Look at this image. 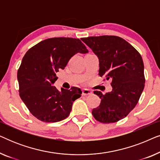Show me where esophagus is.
<instances>
[{
	"label": "esophagus",
	"instance_id": "obj_1",
	"mask_svg": "<svg viewBox=\"0 0 160 160\" xmlns=\"http://www.w3.org/2000/svg\"><path fill=\"white\" fill-rule=\"evenodd\" d=\"M92 94V92L87 89H82V95L86 96V95H89Z\"/></svg>",
	"mask_w": 160,
	"mask_h": 160
}]
</instances>
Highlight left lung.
I'll list each match as a JSON object with an SVG mask.
<instances>
[{
  "label": "left lung",
  "mask_w": 160,
  "mask_h": 160,
  "mask_svg": "<svg viewBox=\"0 0 160 160\" xmlns=\"http://www.w3.org/2000/svg\"><path fill=\"white\" fill-rule=\"evenodd\" d=\"M99 60V75L112 80V90L103 95L92 113L102 123L117 122L135 108L145 86L144 65L139 52L128 41L115 36H91L81 38Z\"/></svg>",
  "instance_id": "left-lung-1"
}]
</instances>
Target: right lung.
<instances>
[{
    "instance_id": "obj_1",
    "label": "right lung",
    "mask_w": 160,
    "mask_h": 160,
    "mask_svg": "<svg viewBox=\"0 0 160 160\" xmlns=\"http://www.w3.org/2000/svg\"><path fill=\"white\" fill-rule=\"evenodd\" d=\"M88 52L78 38H52L43 40L28 50L17 72L19 96L30 113L44 122H57L68 117L73 102L82 92L53 86L56 73L64 69L72 57Z\"/></svg>"
}]
</instances>
